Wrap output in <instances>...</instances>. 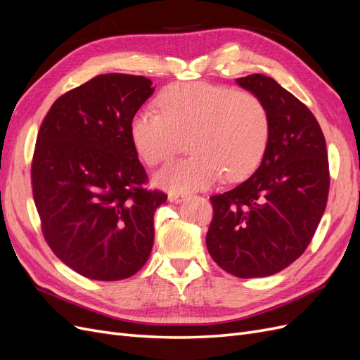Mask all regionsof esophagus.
<instances>
[{
	"label": "esophagus",
	"instance_id": "esophagus-1",
	"mask_svg": "<svg viewBox=\"0 0 360 360\" xmlns=\"http://www.w3.org/2000/svg\"><path fill=\"white\" fill-rule=\"evenodd\" d=\"M186 198H188V195H184V193H176V192L168 193V201L169 202H183Z\"/></svg>",
	"mask_w": 360,
	"mask_h": 360
}]
</instances>
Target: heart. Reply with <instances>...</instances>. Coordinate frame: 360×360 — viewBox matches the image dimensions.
Returning a JSON list of instances; mask_svg holds the SVG:
<instances>
[{"instance_id":"heart-1","label":"heart","mask_w":360,"mask_h":360,"mask_svg":"<svg viewBox=\"0 0 360 360\" xmlns=\"http://www.w3.org/2000/svg\"><path fill=\"white\" fill-rule=\"evenodd\" d=\"M159 111L141 108L129 123L132 143L144 162L155 165L183 148L191 156L172 160L155 172V183L176 192L213 186L222 176L243 180L263 159L270 115L258 96L221 85L188 82L159 96Z\"/></svg>"}]
</instances>
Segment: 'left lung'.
I'll return each instance as SVG.
<instances>
[{"instance_id": "1", "label": "left lung", "mask_w": 360, "mask_h": 360, "mask_svg": "<svg viewBox=\"0 0 360 360\" xmlns=\"http://www.w3.org/2000/svg\"><path fill=\"white\" fill-rule=\"evenodd\" d=\"M270 115L258 169L234 189L214 195L205 245L217 266L237 278L275 275L308 248L329 195L326 139L314 114L269 76L236 79Z\"/></svg>"}]
</instances>
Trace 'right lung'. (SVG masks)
I'll use <instances>...</instances> for the list:
<instances>
[{"mask_svg": "<svg viewBox=\"0 0 360 360\" xmlns=\"http://www.w3.org/2000/svg\"><path fill=\"white\" fill-rule=\"evenodd\" d=\"M151 85L144 76L99 75L58 97L40 126L31 181L43 236L85 278L126 279L153 248L167 195L143 188L147 174L129 134Z\"/></svg>", "mask_w": 360, "mask_h": 360, "instance_id": "obj_1", "label": "right lung"}]
</instances>
